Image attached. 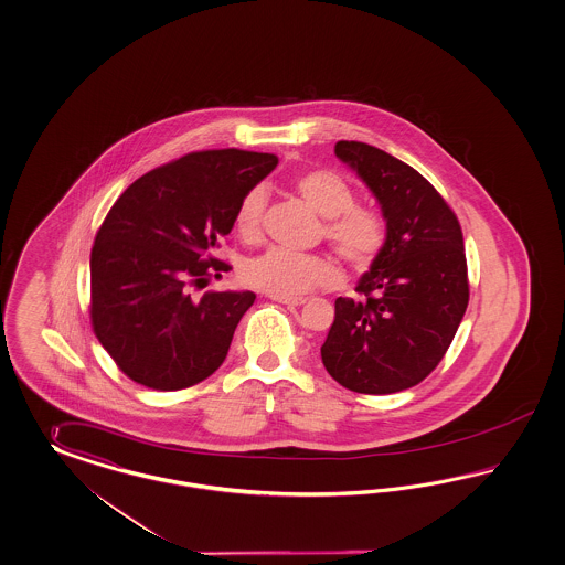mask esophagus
<instances>
[{"label": "esophagus", "mask_w": 565, "mask_h": 565, "mask_svg": "<svg viewBox=\"0 0 565 565\" xmlns=\"http://www.w3.org/2000/svg\"><path fill=\"white\" fill-rule=\"evenodd\" d=\"M271 300L279 302V305H286L288 309H296V307L307 302V298H279V296H271Z\"/></svg>", "instance_id": "obj_1"}]
</instances>
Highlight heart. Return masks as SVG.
Instances as JSON below:
<instances>
[{
    "instance_id": "1",
    "label": "heart",
    "mask_w": 565,
    "mask_h": 565,
    "mask_svg": "<svg viewBox=\"0 0 565 565\" xmlns=\"http://www.w3.org/2000/svg\"><path fill=\"white\" fill-rule=\"evenodd\" d=\"M294 192L323 216L321 235L352 269L365 271L384 253L388 242V221L382 211L356 204V192L351 181L331 169H311L294 177ZM265 194L254 188L235 209L234 225L237 235L254 244L263 235ZM244 279L256 290L296 298L315 288H331L340 281V269L326 254H296L271 248L253 258L244 267Z\"/></svg>"
}]
</instances>
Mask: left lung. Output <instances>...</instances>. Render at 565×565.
<instances>
[{
  "label": "left lung",
  "instance_id": "1",
  "mask_svg": "<svg viewBox=\"0 0 565 565\" xmlns=\"http://www.w3.org/2000/svg\"><path fill=\"white\" fill-rule=\"evenodd\" d=\"M388 221L384 253L335 300L321 347L331 377L359 394H392L428 377L443 361L469 302L466 246L457 214L428 179L363 141H338Z\"/></svg>",
  "mask_w": 565,
  "mask_h": 565
}]
</instances>
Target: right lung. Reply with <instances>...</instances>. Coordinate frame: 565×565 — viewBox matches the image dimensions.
I'll use <instances>...</instances> for the list:
<instances>
[{"label": "right lung", "instance_id": "add662e5", "mask_svg": "<svg viewBox=\"0 0 565 565\" xmlns=\"http://www.w3.org/2000/svg\"><path fill=\"white\" fill-rule=\"evenodd\" d=\"M277 167L237 148L181 156L139 177L106 214L92 248V328L118 370L152 390H183L225 361L253 292L192 288L232 269L214 258L235 209Z\"/></svg>", "mask_w": 565, "mask_h": 565}]
</instances>
